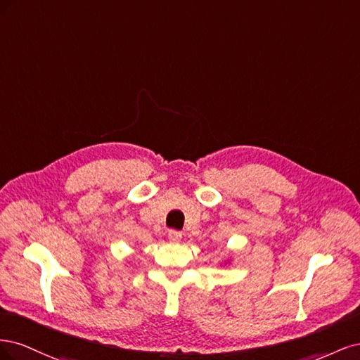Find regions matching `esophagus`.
I'll return each instance as SVG.
<instances>
[{
    "label": "esophagus",
    "mask_w": 360,
    "mask_h": 360,
    "mask_svg": "<svg viewBox=\"0 0 360 360\" xmlns=\"http://www.w3.org/2000/svg\"><path fill=\"white\" fill-rule=\"evenodd\" d=\"M168 240L171 243H179L181 240V233L176 231V230H171L168 231Z\"/></svg>",
    "instance_id": "obj_1"
}]
</instances>
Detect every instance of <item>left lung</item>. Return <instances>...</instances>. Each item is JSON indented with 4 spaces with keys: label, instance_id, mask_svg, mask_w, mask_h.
<instances>
[{
    "label": "left lung",
    "instance_id": "left-lung-1",
    "mask_svg": "<svg viewBox=\"0 0 360 360\" xmlns=\"http://www.w3.org/2000/svg\"><path fill=\"white\" fill-rule=\"evenodd\" d=\"M230 263H231V257H230V258H228V259H225L222 264H224V266H228V264H230ZM222 264H221V266H222Z\"/></svg>",
    "mask_w": 360,
    "mask_h": 360
}]
</instances>
